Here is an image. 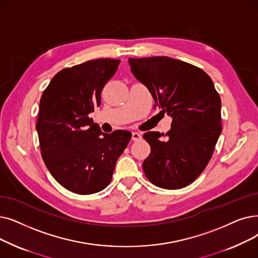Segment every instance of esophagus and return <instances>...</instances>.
<instances>
[{
  "label": "esophagus",
  "mask_w": 258,
  "mask_h": 258,
  "mask_svg": "<svg viewBox=\"0 0 258 258\" xmlns=\"http://www.w3.org/2000/svg\"><path fill=\"white\" fill-rule=\"evenodd\" d=\"M141 138H142V136L140 135L139 133H137V132H133L132 133V140L133 141H139Z\"/></svg>",
  "instance_id": "obj_1"
}]
</instances>
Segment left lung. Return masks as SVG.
Masks as SVG:
<instances>
[{"mask_svg": "<svg viewBox=\"0 0 258 258\" xmlns=\"http://www.w3.org/2000/svg\"><path fill=\"white\" fill-rule=\"evenodd\" d=\"M128 63L155 106L172 118L165 140L158 132L143 135L151 145L142 164L145 176L162 188L184 187L203 173L221 134V101L214 83L203 70L170 57L130 58Z\"/></svg>", "mask_w": 258, "mask_h": 258, "instance_id": "1", "label": "left lung"}]
</instances>
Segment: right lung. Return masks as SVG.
Listing matches in <instances>:
<instances>
[{
    "mask_svg": "<svg viewBox=\"0 0 258 258\" xmlns=\"http://www.w3.org/2000/svg\"><path fill=\"white\" fill-rule=\"evenodd\" d=\"M119 64L120 60L97 59L64 69L41 97L36 128L42 157L55 180L76 194L105 188L132 138L128 131L103 133L89 118Z\"/></svg>",
    "mask_w": 258,
    "mask_h": 258,
    "instance_id": "1",
    "label": "right lung"
}]
</instances>
